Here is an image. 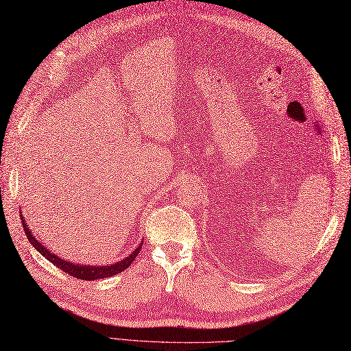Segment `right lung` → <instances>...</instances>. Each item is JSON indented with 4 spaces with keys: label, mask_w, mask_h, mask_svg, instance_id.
<instances>
[{
    "label": "right lung",
    "mask_w": 351,
    "mask_h": 351,
    "mask_svg": "<svg viewBox=\"0 0 351 351\" xmlns=\"http://www.w3.org/2000/svg\"><path fill=\"white\" fill-rule=\"evenodd\" d=\"M20 218H22V224H23V230H25V234L27 237V240L30 241L32 246H34L42 256H45L51 263H54L57 268H60L61 271L67 272L69 275L74 278H79V280H88V281H93V280H102V278H107V277H112L115 274H120L123 272L125 268H129L132 262L136 259L137 254H139L141 249H142V244L143 241L137 246L129 256L115 262L112 265H80V263H73L70 261L66 259H61L58 254L52 253L51 250H48L44 244H40V241L36 240L35 234L29 230V226L26 219L23 218V214L20 212Z\"/></svg>",
    "instance_id": "add662e5"
}]
</instances>
